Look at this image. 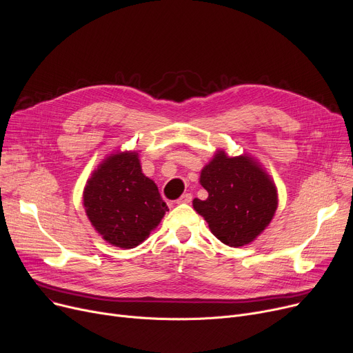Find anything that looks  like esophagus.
<instances>
[{
    "mask_svg": "<svg viewBox=\"0 0 353 353\" xmlns=\"http://www.w3.org/2000/svg\"><path fill=\"white\" fill-rule=\"evenodd\" d=\"M192 194L190 193H186V194H183L181 197H179L177 200H176V203L177 205H181V203H190L192 201Z\"/></svg>",
    "mask_w": 353,
    "mask_h": 353,
    "instance_id": "obj_1",
    "label": "esophagus"
}]
</instances>
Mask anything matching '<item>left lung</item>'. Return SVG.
Returning <instances> with one entry per match:
<instances>
[{
  "instance_id": "1",
  "label": "left lung",
  "mask_w": 353,
  "mask_h": 353,
  "mask_svg": "<svg viewBox=\"0 0 353 353\" xmlns=\"http://www.w3.org/2000/svg\"><path fill=\"white\" fill-rule=\"evenodd\" d=\"M199 181L209 196L194 199L193 209L221 243L246 246L270 225L279 197L273 179L254 157H230L219 148L201 169Z\"/></svg>"
}]
</instances>
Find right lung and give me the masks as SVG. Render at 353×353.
Instances as JSON below:
<instances>
[{"label": "right lung", "instance_id": "obj_1", "mask_svg": "<svg viewBox=\"0 0 353 353\" xmlns=\"http://www.w3.org/2000/svg\"><path fill=\"white\" fill-rule=\"evenodd\" d=\"M83 206L94 230L121 249L143 243L169 212L134 150H117L103 159L85 183Z\"/></svg>", "mask_w": 353, "mask_h": 353}]
</instances>
